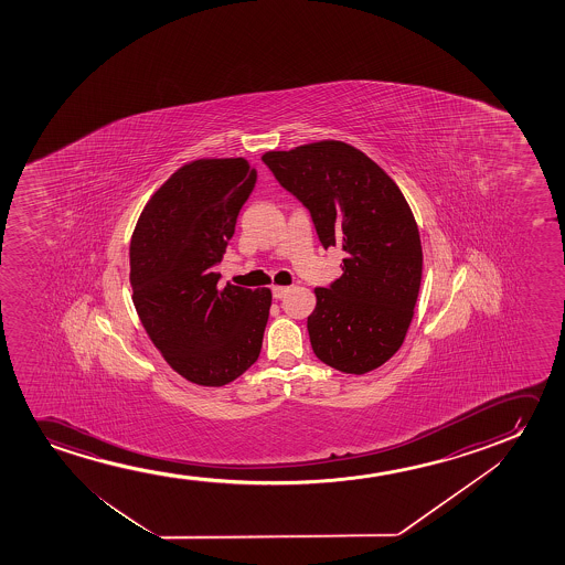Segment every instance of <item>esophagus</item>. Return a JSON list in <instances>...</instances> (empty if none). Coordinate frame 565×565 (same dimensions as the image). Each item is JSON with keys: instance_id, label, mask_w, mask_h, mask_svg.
<instances>
[{"instance_id": "1", "label": "esophagus", "mask_w": 565, "mask_h": 565, "mask_svg": "<svg viewBox=\"0 0 565 565\" xmlns=\"http://www.w3.org/2000/svg\"><path fill=\"white\" fill-rule=\"evenodd\" d=\"M287 294H289V287H271V295H274V299H284Z\"/></svg>"}]
</instances>
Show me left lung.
Wrapping results in <instances>:
<instances>
[{"label":"left lung","mask_w":565,"mask_h":565,"mask_svg":"<svg viewBox=\"0 0 565 565\" xmlns=\"http://www.w3.org/2000/svg\"><path fill=\"white\" fill-rule=\"evenodd\" d=\"M263 162L309 210L322 247L345 253L340 278L317 287L310 345L322 363L364 374L386 363L409 330L423 276L417 224L379 163L340 140H320Z\"/></svg>","instance_id":"8db88e82"}]
</instances>
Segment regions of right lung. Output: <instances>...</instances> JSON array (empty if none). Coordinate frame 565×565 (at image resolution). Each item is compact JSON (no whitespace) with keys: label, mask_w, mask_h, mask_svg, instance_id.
Returning <instances> with one entry per match:
<instances>
[{"label":"right lung","mask_w":565,"mask_h":565,"mask_svg":"<svg viewBox=\"0 0 565 565\" xmlns=\"http://www.w3.org/2000/svg\"><path fill=\"white\" fill-rule=\"evenodd\" d=\"M255 183L243 158L186 163L156 191L132 232L140 322L171 369L199 386L239 379L263 349L270 289H220L216 271Z\"/></svg>","instance_id":"right-lung-1"}]
</instances>
